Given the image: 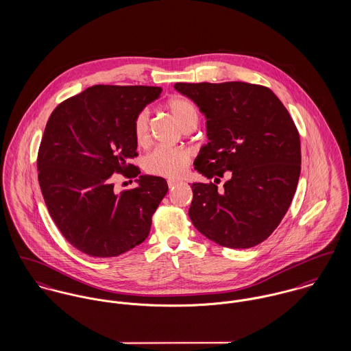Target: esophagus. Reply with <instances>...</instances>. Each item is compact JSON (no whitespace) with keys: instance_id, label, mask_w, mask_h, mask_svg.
Listing matches in <instances>:
<instances>
[{"instance_id":"1","label":"esophagus","mask_w":351,"mask_h":351,"mask_svg":"<svg viewBox=\"0 0 351 351\" xmlns=\"http://www.w3.org/2000/svg\"><path fill=\"white\" fill-rule=\"evenodd\" d=\"M181 184V181H178V180H167V186L171 189V188H174V186H177V185H180Z\"/></svg>"}]
</instances>
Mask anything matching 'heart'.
Wrapping results in <instances>:
<instances>
[{"mask_svg":"<svg viewBox=\"0 0 351 351\" xmlns=\"http://www.w3.org/2000/svg\"><path fill=\"white\" fill-rule=\"evenodd\" d=\"M167 109L176 119L177 124L185 130L191 125H197L199 112L196 105L185 97H176L167 102ZM134 135L138 145H146L149 139V113L142 110L134 121ZM191 151L185 147H166L160 146L151 151L143 160L145 170L159 177L178 178L189 166Z\"/></svg>","mask_w":351,"mask_h":351,"instance_id":"obj_1","label":"heart"}]
</instances>
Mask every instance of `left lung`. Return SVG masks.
I'll list each match as a JSON object with an SVG mask.
<instances>
[{"label": "left lung", "instance_id": "1", "mask_svg": "<svg viewBox=\"0 0 351 351\" xmlns=\"http://www.w3.org/2000/svg\"><path fill=\"white\" fill-rule=\"evenodd\" d=\"M174 89L206 119L208 143L195 169L219 184H192L189 217L209 241L249 249L278 227L295 196L301 170L300 136L278 97L247 82L184 84Z\"/></svg>", "mask_w": 351, "mask_h": 351}]
</instances>
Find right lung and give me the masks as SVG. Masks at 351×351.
Wrapping results in <instances>:
<instances>
[{
    "label": "right lung",
    "mask_w": 351,
    "mask_h": 351,
    "mask_svg": "<svg viewBox=\"0 0 351 351\" xmlns=\"http://www.w3.org/2000/svg\"><path fill=\"white\" fill-rule=\"evenodd\" d=\"M156 86L95 85L51 113L38 154L39 185L52 220L75 249L117 256L146 241L151 217L167 193L162 177L140 176L117 195L113 173L134 178L139 167L134 121L156 100Z\"/></svg>",
    "instance_id": "add662e5"
}]
</instances>
